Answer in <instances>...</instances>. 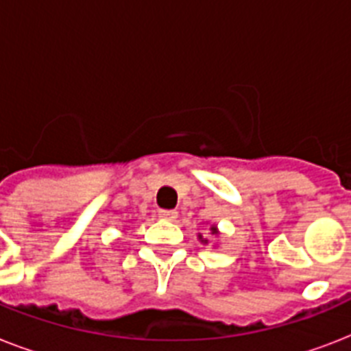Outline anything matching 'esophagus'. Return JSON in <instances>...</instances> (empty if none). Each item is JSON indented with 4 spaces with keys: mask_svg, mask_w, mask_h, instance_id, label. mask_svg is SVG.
Segmentation results:
<instances>
[{
    "mask_svg": "<svg viewBox=\"0 0 351 351\" xmlns=\"http://www.w3.org/2000/svg\"><path fill=\"white\" fill-rule=\"evenodd\" d=\"M160 219L162 220H169V222H175L178 219V213L176 211H160Z\"/></svg>",
    "mask_w": 351,
    "mask_h": 351,
    "instance_id": "obj_1",
    "label": "esophagus"
}]
</instances>
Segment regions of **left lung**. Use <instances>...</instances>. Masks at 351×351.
Wrapping results in <instances>:
<instances>
[{"mask_svg": "<svg viewBox=\"0 0 351 351\" xmlns=\"http://www.w3.org/2000/svg\"><path fill=\"white\" fill-rule=\"evenodd\" d=\"M209 231H211V234H215V237H217V234H220L219 228H217V226H215V224H211V228H209ZM198 240H200L202 244H208V242H209L208 239H204L202 233H198Z\"/></svg>", "mask_w": 351, "mask_h": 351, "instance_id": "left-lung-1", "label": "left lung"}]
</instances>
